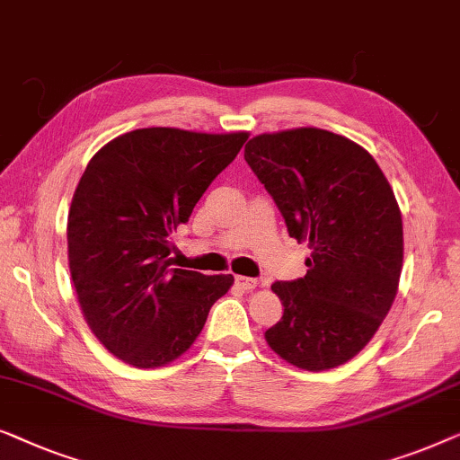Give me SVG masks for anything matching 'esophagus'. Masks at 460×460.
Here are the masks:
<instances>
[{
    "label": "esophagus",
    "instance_id": "34e87169",
    "mask_svg": "<svg viewBox=\"0 0 460 460\" xmlns=\"http://www.w3.org/2000/svg\"><path fill=\"white\" fill-rule=\"evenodd\" d=\"M235 283L245 292H252V289L258 288V279H252V277H235Z\"/></svg>",
    "mask_w": 460,
    "mask_h": 460
}]
</instances>
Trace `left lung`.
<instances>
[{"instance_id":"8db88e82","label":"left lung","mask_w":460,"mask_h":460,"mask_svg":"<svg viewBox=\"0 0 460 460\" xmlns=\"http://www.w3.org/2000/svg\"><path fill=\"white\" fill-rule=\"evenodd\" d=\"M245 163L306 242V275L277 281L279 323L264 338L306 371L340 367L384 323L402 270V215L385 174L365 147L325 128L302 127L252 137Z\"/></svg>"}]
</instances>
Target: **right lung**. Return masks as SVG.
Here are the masks:
<instances>
[{
	"instance_id": "1",
	"label": "right lung",
	"mask_w": 460,
	"mask_h": 460,
	"mask_svg": "<svg viewBox=\"0 0 460 460\" xmlns=\"http://www.w3.org/2000/svg\"><path fill=\"white\" fill-rule=\"evenodd\" d=\"M248 133L150 127L102 147L68 212V267L83 316L106 350L139 368L190 350L233 275L171 269V235Z\"/></svg>"
}]
</instances>
